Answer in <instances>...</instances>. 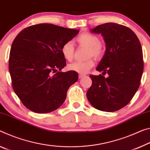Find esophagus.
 <instances>
[{"mask_svg":"<svg viewBox=\"0 0 150 150\" xmlns=\"http://www.w3.org/2000/svg\"><path fill=\"white\" fill-rule=\"evenodd\" d=\"M84 76H85V75H83V74H79V79H81V78L83 77Z\"/></svg>","mask_w":150,"mask_h":150,"instance_id":"obj_1","label":"esophagus"}]
</instances>
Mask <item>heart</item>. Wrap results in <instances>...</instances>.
<instances>
[{"instance_id": "1", "label": "heart", "mask_w": 150, "mask_h": 150, "mask_svg": "<svg viewBox=\"0 0 150 150\" xmlns=\"http://www.w3.org/2000/svg\"><path fill=\"white\" fill-rule=\"evenodd\" d=\"M76 41L79 45L88 47V56H93L96 59H100L104 55L105 47L99 42V37L91 33H82L76 38ZM75 48L71 41H67L61 47V53L66 60L71 61L74 56ZM95 65L93 59H89L84 61H75L68 65V69L79 73H85Z\"/></svg>"}]
</instances>
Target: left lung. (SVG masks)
I'll return each mask as SVG.
<instances>
[{"mask_svg": "<svg viewBox=\"0 0 150 150\" xmlns=\"http://www.w3.org/2000/svg\"><path fill=\"white\" fill-rule=\"evenodd\" d=\"M91 31L104 38L105 53L96 69L109 76L89 75L92 85L87 99L100 111H118L129 103L139 87L144 71L142 45L133 30L117 23L98 25Z\"/></svg>", "mask_w": 150, "mask_h": 150, "instance_id": "8db88e82", "label": "left lung"}]
</instances>
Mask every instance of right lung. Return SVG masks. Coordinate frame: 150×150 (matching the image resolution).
Returning a JSON list of instances; mask_svg holds the SVG:
<instances>
[{"label":"right lung","mask_w":150,"mask_h":150,"mask_svg":"<svg viewBox=\"0 0 150 150\" xmlns=\"http://www.w3.org/2000/svg\"><path fill=\"white\" fill-rule=\"evenodd\" d=\"M79 30L42 23L25 28L12 43L8 61L14 91L26 108L46 113L62 105L78 73L61 71L66 65L61 47Z\"/></svg>","instance_id":"obj_1"}]
</instances>
